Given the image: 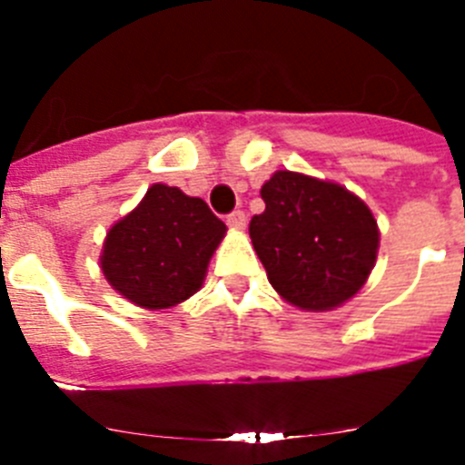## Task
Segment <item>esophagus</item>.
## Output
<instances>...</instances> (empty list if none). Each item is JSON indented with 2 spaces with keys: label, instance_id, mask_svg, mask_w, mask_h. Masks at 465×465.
I'll return each mask as SVG.
<instances>
[{
  "label": "esophagus",
  "instance_id": "esophagus-1",
  "mask_svg": "<svg viewBox=\"0 0 465 465\" xmlns=\"http://www.w3.org/2000/svg\"><path fill=\"white\" fill-rule=\"evenodd\" d=\"M225 223L230 225L232 230H244L246 228V213L242 209H235L232 213H228V221Z\"/></svg>",
  "mask_w": 465,
  "mask_h": 465
}]
</instances>
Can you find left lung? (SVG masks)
Masks as SVG:
<instances>
[{
	"label": "left lung",
	"instance_id": "left-lung-1",
	"mask_svg": "<svg viewBox=\"0 0 465 465\" xmlns=\"http://www.w3.org/2000/svg\"><path fill=\"white\" fill-rule=\"evenodd\" d=\"M265 212L249 223L270 283L302 310L342 305L371 274L380 230L347 188L298 172H274L261 188Z\"/></svg>",
	"mask_w": 465,
	"mask_h": 465
}]
</instances>
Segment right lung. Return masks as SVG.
Listing matches in <instances>:
<instances>
[{
  "label": "right lung",
  "instance_id": "1",
  "mask_svg": "<svg viewBox=\"0 0 465 465\" xmlns=\"http://www.w3.org/2000/svg\"><path fill=\"white\" fill-rule=\"evenodd\" d=\"M223 235L225 223L204 200L155 183L139 207L109 230L102 272L134 305L165 310L203 286Z\"/></svg>",
  "mask_w": 465,
  "mask_h": 465
}]
</instances>
